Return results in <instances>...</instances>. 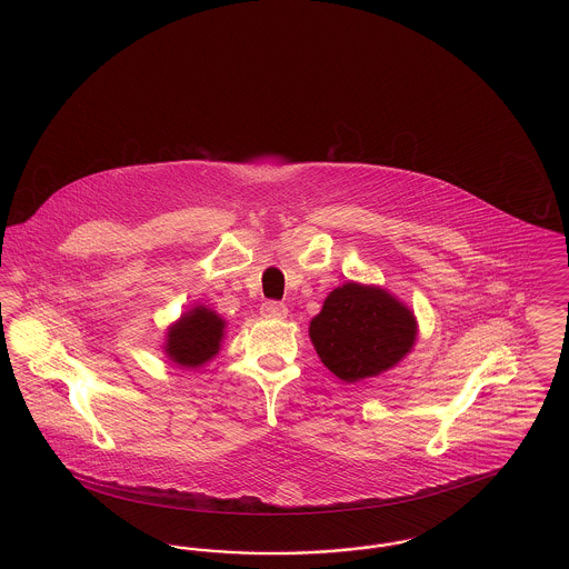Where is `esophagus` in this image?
Wrapping results in <instances>:
<instances>
[{
    "mask_svg": "<svg viewBox=\"0 0 569 569\" xmlns=\"http://www.w3.org/2000/svg\"><path fill=\"white\" fill-rule=\"evenodd\" d=\"M260 313L264 318H271V320H283L288 316V307L283 302H277V300H267V302H262Z\"/></svg>",
    "mask_w": 569,
    "mask_h": 569,
    "instance_id": "esophagus-1",
    "label": "esophagus"
}]
</instances>
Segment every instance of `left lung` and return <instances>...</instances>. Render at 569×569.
<instances>
[{
  "label": "left lung",
  "mask_w": 569,
  "mask_h": 569,
  "mask_svg": "<svg viewBox=\"0 0 569 569\" xmlns=\"http://www.w3.org/2000/svg\"><path fill=\"white\" fill-rule=\"evenodd\" d=\"M309 337L326 367L343 381L373 378L395 367L416 341L413 313L388 292L346 283L311 320Z\"/></svg>",
  "instance_id": "1"
}]
</instances>
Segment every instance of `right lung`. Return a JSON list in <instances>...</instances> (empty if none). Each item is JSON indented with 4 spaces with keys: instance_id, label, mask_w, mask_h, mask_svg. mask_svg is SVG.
Here are the masks:
<instances>
[{
    "instance_id": "add662e5",
    "label": "right lung",
    "mask_w": 569,
    "mask_h": 569,
    "mask_svg": "<svg viewBox=\"0 0 569 569\" xmlns=\"http://www.w3.org/2000/svg\"><path fill=\"white\" fill-rule=\"evenodd\" d=\"M223 320L207 307H196L168 330L166 352L181 367H198L219 352Z\"/></svg>"
}]
</instances>
